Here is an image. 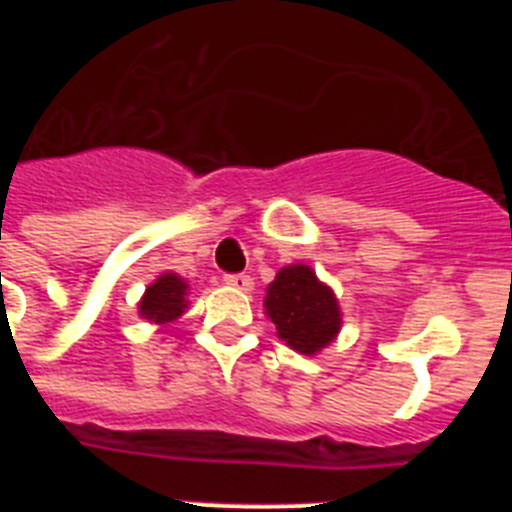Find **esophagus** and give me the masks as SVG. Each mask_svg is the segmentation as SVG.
<instances>
[{"mask_svg": "<svg viewBox=\"0 0 512 512\" xmlns=\"http://www.w3.org/2000/svg\"><path fill=\"white\" fill-rule=\"evenodd\" d=\"M223 282L228 284V287L243 289V292H248V289L253 287V279L248 277V274H225Z\"/></svg>", "mask_w": 512, "mask_h": 512, "instance_id": "1", "label": "esophagus"}]
</instances>
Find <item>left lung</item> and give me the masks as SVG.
Instances as JSON below:
<instances>
[{"instance_id":"8db88e82","label":"left lung","mask_w":512,"mask_h":512,"mask_svg":"<svg viewBox=\"0 0 512 512\" xmlns=\"http://www.w3.org/2000/svg\"><path fill=\"white\" fill-rule=\"evenodd\" d=\"M266 312L287 346L300 354H315L336 338L341 310L325 284L310 266H284L266 289Z\"/></svg>"}]
</instances>
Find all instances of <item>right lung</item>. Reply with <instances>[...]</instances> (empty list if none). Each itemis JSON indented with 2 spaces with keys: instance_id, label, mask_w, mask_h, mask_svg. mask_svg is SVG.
<instances>
[{
  "instance_id": "obj_1",
  "label": "right lung",
  "mask_w": 512,
  "mask_h": 512,
  "mask_svg": "<svg viewBox=\"0 0 512 512\" xmlns=\"http://www.w3.org/2000/svg\"><path fill=\"white\" fill-rule=\"evenodd\" d=\"M184 295H187V284L176 274H164L146 289V295L140 300V315H146L153 323H171L187 307Z\"/></svg>"
}]
</instances>
